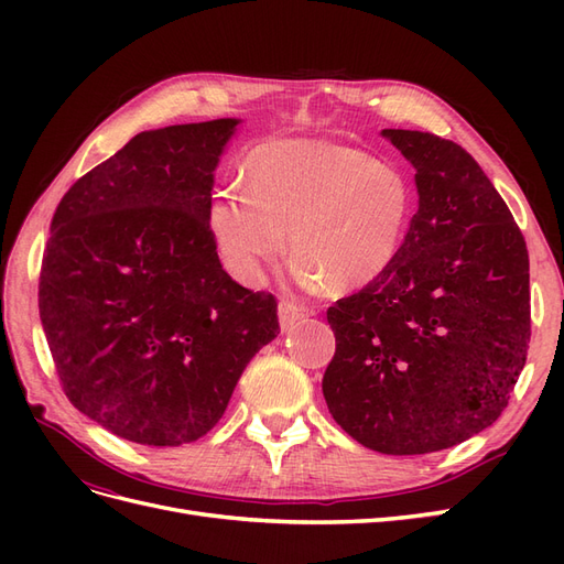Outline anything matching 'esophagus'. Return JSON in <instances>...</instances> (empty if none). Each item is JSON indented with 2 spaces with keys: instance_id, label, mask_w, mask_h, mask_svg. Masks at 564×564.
Segmentation results:
<instances>
[{
  "instance_id": "esophagus-1",
  "label": "esophagus",
  "mask_w": 564,
  "mask_h": 564,
  "mask_svg": "<svg viewBox=\"0 0 564 564\" xmlns=\"http://www.w3.org/2000/svg\"><path fill=\"white\" fill-rule=\"evenodd\" d=\"M278 315H280L282 332H289V329H294L296 324H301L305 317H311L313 313L308 308H301V305H296V303L282 301L280 308H278Z\"/></svg>"
}]
</instances>
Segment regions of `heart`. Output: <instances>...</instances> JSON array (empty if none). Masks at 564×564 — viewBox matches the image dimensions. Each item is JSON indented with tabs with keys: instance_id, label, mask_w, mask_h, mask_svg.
I'll return each instance as SVG.
<instances>
[{
	"instance_id": "obj_1",
	"label": "heart",
	"mask_w": 564,
	"mask_h": 564,
	"mask_svg": "<svg viewBox=\"0 0 564 564\" xmlns=\"http://www.w3.org/2000/svg\"><path fill=\"white\" fill-rule=\"evenodd\" d=\"M247 183L218 187L207 224L235 278L261 280L286 247L301 286L348 294L395 261L412 220V183L398 166L324 139H278L253 148Z\"/></svg>"
}]
</instances>
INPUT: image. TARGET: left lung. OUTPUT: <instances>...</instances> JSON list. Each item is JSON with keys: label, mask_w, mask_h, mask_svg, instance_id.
Wrapping results in <instances>:
<instances>
[{"label": "left lung", "mask_w": 564, "mask_h": 564, "mask_svg": "<svg viewBox=\"0 0 564 564\" xmlns=\"http://www.w3.org/2000/svg\"><path fill=\"white\" fill-rule=\"evenodd\" d=\"M383 135L416 169L419 212L383 275L327 311L336 352L322 392L352 440L409 456L454 447L508 406L532 336L529 253L464 148Z\"/></svg>", "instance_id": "1"}]
</instances>
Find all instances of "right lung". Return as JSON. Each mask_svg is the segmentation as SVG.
Masks as SVG:
<instances>
[{
	"label": "right lung",
	"mask_w": 564,
	"mask_h": 564,
	"mask_svg": "<svg viewBox=\"0 0 564 564\" xmlns=\"http://www.w3.org/2000/svg\"><path fill=\"white\" fill-rule=\"evenodd\" d=\"M237 119L143 131L51 218L40 317L63 392L110 433L178 447L224 416L278 299L224 270L207 224Z\"/></svg>",
	"instance_id": "obj_1"
}]
</instances>
